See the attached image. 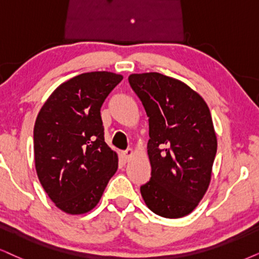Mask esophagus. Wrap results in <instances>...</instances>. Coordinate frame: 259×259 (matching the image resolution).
Instances as JSON below:
<instances>
[{
    "label": "esophagus",
    "instance_id": "obj_1",
    "mask_svg": "<svg viewBox=\"0 0 259 259\" xmlns=\"http://www.w3.org/2000/svg\"><path fill=\"white\" fill-rule=\"evenodd\" d=\"M133 155H134V150L133 149H126V150H124V152H122V156H123V159L125 160V161H127V160L132 158Z\"/></svg>",
    "mask_w": 259,
    "mask_h": 259
}]
</instances>
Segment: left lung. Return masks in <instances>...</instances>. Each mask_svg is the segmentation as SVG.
Wrapping results in <instances>:
<instances>
[{"mask_svg":"<svg viewBox=\"0 0 259 259\" xmlns=\"http://www.w3.org/2000/svg\"><path fill=\"white\" fill-rule=\"evenodd\" d=\"M129 83L149 122L152 177L141 186V195L156 215L185 217L210 183L218 149L210 111L188 84L166 75L132 74Z\"/></svg>","mask_w":259,"mask_h":259,"instance_id":"left-lung-1","label":"left lung"}]
</instances>
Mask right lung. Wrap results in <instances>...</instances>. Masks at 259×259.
I'll list each match as a JSON object with an SVG mask.
<instances>
[{
	"label": "right lung",
	"instance_id": "obj_1",
	"mask_svg": "<svg viewBox=\"0 0 259 259\" xmlns=\"http://www.w3.org/2000/svg\"><path fill=\"white\" fill-rule=\"evenodd\" d=\"M122 75L92 71L62 83L39 111L33 130L39 182L57 208L84 214L98 204L118 156L105 143L100 109Z\"/></svg>",
	"mask_w": 259,
	"mask_h": 259
}]
</instances>
